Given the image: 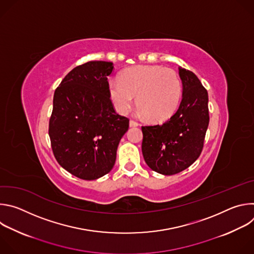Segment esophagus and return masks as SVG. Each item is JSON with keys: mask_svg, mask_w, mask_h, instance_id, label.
<instances>
[{"mask_svg": "<svg viewBox=\"0 0 254 254\" xmlns=\"http://www.w3.org/2000/svg\"><path fill=\"white\" fill-rule=\"evenodd\" d=\"M137 126H138V123H137V122H135V121H133V120H130V121H129V127H137Z\"/></svg>", "mask_w": 254, "mask_h": 254, "instance_id": "obj_1", "label": "esophagus"}]
</instances>
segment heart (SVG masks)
Returning <instances> with one entry per match:
<instances>
[{
	"mask_svg": "<svg viewBox=\"0 0 254 254\" xmlns=\"http://www.w3.org/2000/svg\"><path fill=\"white\" fill-rule=\"evenodd\" d=\"M108 92L116 110L127 114L134 103L148 121L162 122L177 110L182 83L172 69L139 65L126 69L121 79L108 81Z\"/></svg>",
	"mask_w": 254,
	"mask_h": 254,
	"instance_id": "b5f03b06",
	"label": "heart"
}]
</instances>
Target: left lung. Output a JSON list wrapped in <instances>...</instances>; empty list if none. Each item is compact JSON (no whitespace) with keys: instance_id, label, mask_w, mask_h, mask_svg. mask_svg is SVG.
<instances>
[{"instance_id":"1","label":"left lung","mask_w":254,"mask_h":254,"mask_svg":"<svg viewBox=\"0 0 254 254\" xmlns=\"http://www.w3.org/2000/svg\"><path fill=\"white\" fill-rule=\"evenodd\" d=\"M183 97L164 124L141 127V152L147 165L163 175L189 168L201 155L209 125L208 92L192 71L179 68Z\"/></svg>"}]
</instances>
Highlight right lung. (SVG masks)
<instances>
[{
    "instance_id": "obj_1",
    "label": "right lung",
    "mask_w": 254,
    "mask_h": 254,
    "mask_svg": "<svg viewBox=\"0 0 254 254\" xmlns=\"http://www.w3.org/2000/svg\"><path fill=\"white\" fill-rule=\"evenodd\" d=\"M113 69V62H86L72 69L54 92L51 148L58 164L82 180L111 172L128 129L129 120L116 113L108 92Z\"/></svg>"
}]
</instances>
